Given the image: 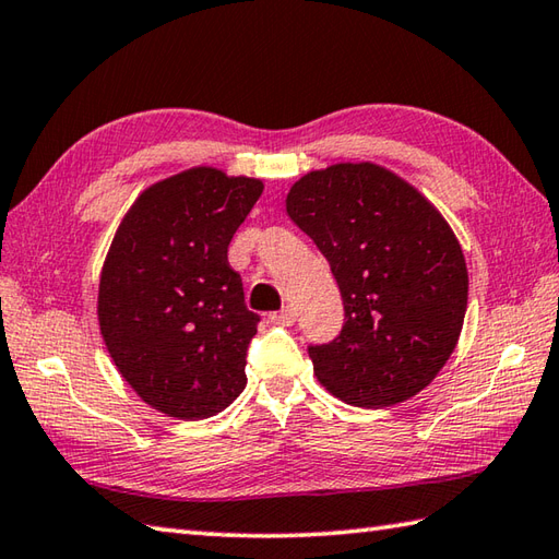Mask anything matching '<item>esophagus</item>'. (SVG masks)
<instances>
[{
  "instance_id": "esophagus-1",
  "label": "esophagus",
  "mask_w": 559,
  "mask_h": 559,
  "mask_svg": "<svg viewBox=\"0 0 559 559\" xmlns=\"http://www.w3.org/2000/svg\"><path fill=\"white\" fill-rule=\"evenodd\" d=\"M271 322L273 324H281V326H290V324H295V310L293 307H283L281 312H273L271 317Z\"/></svg>"
}]
</instances>
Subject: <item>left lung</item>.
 <instances>
[{
	"instance_id": "1",
	"label": "left lung",
	"mask_w": 559,
	"mask_h": 559,
	"mask_svg": "<svg viewBox=\"0 0 559 559\" xmlns=\"http://www.w3.org/2000/svg\"><path fill=\"white\" fill-rule=\"evenodd\" d=\"M338 283L341 334L310 346L329 394L360 408L408 401L442 370L466 317L468 271L430 201L374 163L312 170L286 197Z\"/></svg>"
}]
</instances>
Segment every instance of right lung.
I'll list each match as a JSON object with an SVG mask.
<instances>
[{
    "label": "right lung",
    "instance_id": "right-lung-1",
    "mask_svg": "<svg viewBox=\"0 0 559 559\" xmlns=\"http://www.w3.org/2000/svg\"><path fill=\"white\" fill-rule=\"evenodd\" d=\"M261 192V180L209 165L177 173L139 194L105 257V346L141 401L170 418H211L247 384L259 314L228 245Z\"/></svg>",
    "mask_w": 559,
    "mask_h": 559
}]
</instances>
